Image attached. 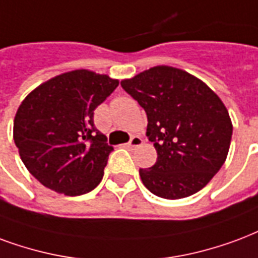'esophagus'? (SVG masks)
I'll use <instances>...</instances> for the list:
<instances>
[{
	"mask_svg": "<svg viewBox=\"0 0 258 258\" xmlns=\"http://www.w3.org/2000/svg\"><path fill=\"white\" fill-rule=\"evenodd\" d=\"M142 144H144L142 138L135 135V137H133V138H131V141H130L128 144L125 145V148H127V149H135V148H139V146H142Z\"/></svg>",
	"mask_w": 258,
	"mask_h": 258,
	"instance_id": "1",
	"label": "esophagus"
}]
</instances>
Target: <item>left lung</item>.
Returning <instances> with one entry per match:
<instances>
[{
	"label": "left lung",
	"mask_w": 258,
	"mask_h": 258,
	"mask_svg": "<svg viewBox=\"0 0 258 258\" xmlns=\"http://www.w3.org/2000/svg\"><path fill=\"white\" fill-rule=\"evenodd\" d=\"M148 114L146 137L157 161L139 169L154 196L179 200L211 182L230 150L232 123L226 105L197 76L175 67L157 66L121 81Z\"/></svg>",
	"instance_id": "1"
}]
</instances>
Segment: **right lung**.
Wrapping results in <instances>:
<instances>
[{"label":"right lung","instance_id":"add662e5","mask_svg":"<svg viewBox=\"0 0 258 258\" xmlns=\"http://www.w3.org/2000/svg\"><path fill=\"white\" fill-rule=\"evenodd\" d=\"M117 86L108 75L75 70L43 82L22 101L13 139L28 172L45 187L75 197L100 184L113 148L93 117Z\"/></svg>","mask_w":258,"mask_h":258}]
</instances>
